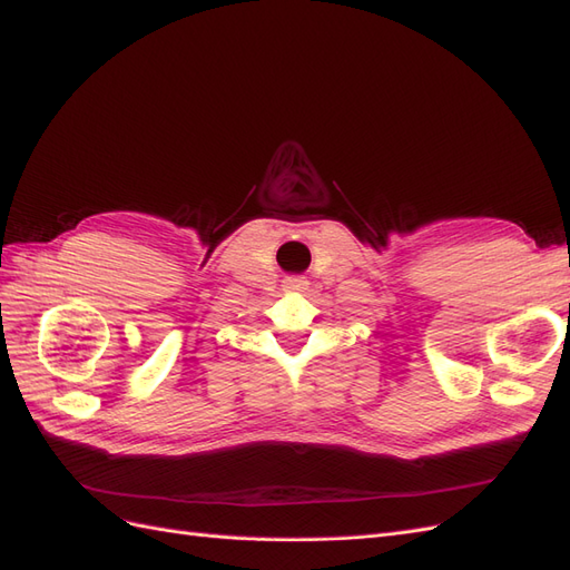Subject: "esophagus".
Wrapping results in <instances>:
<instances>
[{
	"mask_svg": "<svg viewBox=\"0 0 570 570\" xmlns=\"http://www.w3.org/2000/svg\"><path fill=\"white\" fill-rule=\"evenodd\" d=\"M306 278H302V275H289V278L283 281V289L285 292H304L306 289Z\"/></svg>",
	"mask_w": 570,
	"mask_h": 570,
	"instance_id": "obj_1",
	"label": "esophagus"
}]
</instances>
